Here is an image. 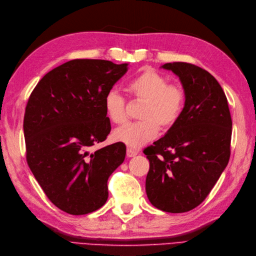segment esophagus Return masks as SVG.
<instances>
[{
  "label": "esophagus",
  "mask_w": 256,
  "mask_h": 256,
  "mask_svg": "<svg viewBox=\"0 0 256 256\" xmlns=\"http://www.w3.org/2000/svg\"><path fill=\"white\" fill-rule=\"evenodd\" d=\"M138 150H133V148H128V150H126V155H128V157L136 156V155H138Z\"/></svg>",
  "instance_id": "1"
}]
</instances>
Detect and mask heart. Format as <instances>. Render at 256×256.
I'll use <instances>...</instances> for the list:
<instances>
[{"instance_id":"obj_1","label":"heart","mask_w":256,"mask_h":256,"mask_svg":"<svg viewBox=\"0 0 256 256\" xmlns=\"http://www.w3.org/2000/svg\"><path fill=\"white\" fill-rule=\"evenodd\" d=\"M126 89L131 96L145 100L140 113L142 121L116 128L113 135L118 142L138 148L154 140L160 128H170L178 121L184 104V94L179 86L167 84L162 74L144 69L128 81ZM103 106L113 123L122 124L126 121V100L116 90L108 92Z\"/></svg>"}]
</instances>
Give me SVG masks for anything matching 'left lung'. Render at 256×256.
I'll return each instance as SVG.
<instances>
[{
  "label": "left lung",
  "instance_id": "obj_1",
  "mask_svg": "<svg viewBox=\"0 0 256 256\" xmlns=\"http://www.w3.org/2000/svg\"><path fill=\"white\" fill-rule=\"evenodd\" d=\"M162 68L178 76L186 100L165 136L144 150L145 189L157 209L182 214L202 202L229 162L232 120L224 90L206 70L187 62Z\"/></svg>",
  "mask_w": 256,
  "mask_h": 256
}]
</instances>
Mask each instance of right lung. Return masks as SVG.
<instances>
[{"mask_svg":"<svg viewBox=\"0 0 256 256\" xmlns=\"http://www.w3.org/2000/svg\"><path fill=\"white\" fill-rule=\"evenodd\" d=\"M128 64L74 59L46 74L30 96L24 116L26 160L47 198L69 214L106 202L108 179L122 164L121 142L96 152L110 134L103 100Z\"/></svg>","mask_w":256,"mask_h":256,"instance_id":"right-lung-1","label":"right lung"}]
</instances>
